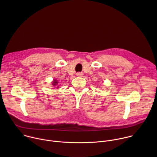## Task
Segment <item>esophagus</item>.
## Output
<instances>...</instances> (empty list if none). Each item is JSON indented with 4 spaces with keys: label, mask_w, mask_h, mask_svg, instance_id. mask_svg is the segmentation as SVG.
Segmentation results:
<instances>
[{
    "label": "esophagus",
    "mask_w": 157,
    "mask_h": 157,
    "mask_svg": "<svg viewBox=\"0 0 157 157\" xmlns=\"http://www.w3.org/2000/svg\"><path fill=\"white\" fill-rule=\"evenodd\" d=\"M76 76H79V77H81L83 76V73H80V72H78L76 73Z\"/></svg>",
    "instance_id": "esophagus-1"
}]
</instances>
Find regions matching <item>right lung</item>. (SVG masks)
I'll return each instance as SVG.
<instances>
[{"instance_id":"1","label":"right lung","mask_w":157,"mask_h":157,"mask_svg":"<svg viewBox=\"0 0 157 157\" xmlns=\"http://www.w3.org/2000/svg\"><path fill=\"white\" fill-rule=\"evenodd\" d=\"M57 84H58L57 81H56V80H54V81H53V84L54 86H56Z\"/></svg>"}]
</instances>
